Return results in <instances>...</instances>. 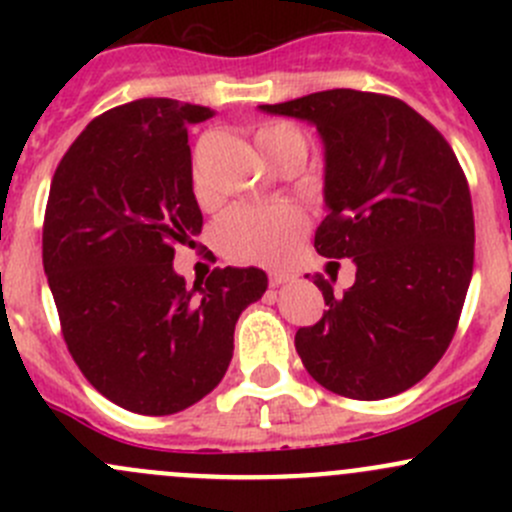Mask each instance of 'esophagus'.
Instances as JSON below:
<instances>
[{
    "instance_id": "1",
    "label": "esophagus",
    "mask_w": 512,
    "mask_h": 512,
    "mask_svg": "<svg viewBox=\"0 0 512 512\" xmlns=\"http://www.w3.org/2000/svg\"><path fill=\"white\" fill-rule=\"evenodd\" d=\"M297 280V275H294V272H289V270H272L270 272V285L272 287H282V285H287V282H294Z\"/></svg>"
}]
</instances>
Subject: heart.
Masks as SVG:
<instances>
[{
  "label": "heart",
  "instance_id": "1",
  "mask_svg": "<svg viewBox=\"0 0 512 512\" xmlns=\"http://www.w3.org/2000/svg\"><path fill=\"white\" fill-rule=\"evenodd\" d=\"M255 141L260 151L272 160V165L292 153H307V141L302 131L292 123L275 121L257 128ZM195 190L205 193L203 175L195 168ZM304 230V215L294 205L277 203L252 208V205H235L218 220L215 235L218 245L232 260L260 262V265H275L282 262Z\"/></svg>",
  "mask_w": 512,
  "mask_h": 512
}]
</instances>
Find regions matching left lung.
I'll return each instance as SVG.
<instances>
[{
  "mask_svg": "<svg viewBox=\"0 0 512 512\" xmlns=\"http://www.w3.org/2000/svg\"><path fill=\"white\" fill-rule=\"evenodd\" d=\"M260 111L317 126L329 215L314 247L356 265L344 294L312 277L329 309L294 337L304 369L347 399L411 389L446 354L473 275L476 225L456 153L394 96L332 89Z\"/></svg>",
  "mask_w": 512,
  "mask_h": 512,
  "instance_id": "8db88e82",
  "label": "left lung"
}]
</instances>
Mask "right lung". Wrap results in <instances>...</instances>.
Here are the masks:
<instances>
[{
  "label": "right lung",
  "mask_w": 512,
  "mask_h": 512,
  "mask_svg": "<svg viewBox=\"0 0 512 512\" xmlns=\"http://www.w3.org/2000/svg\"><path fill=\"white\" fill-rule=\"evenodd\" d=\"M213 111L138 98L94 118L51 180L41 255L64 342L98 394L143 416L198 404L225 376L232 334L267 289L257 267H215L185 287L175 245L193 247L188 123Z\"/></svg>",
  "instance_id": "right-lung-1"
}]
</instances>
